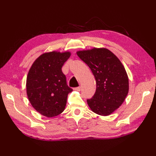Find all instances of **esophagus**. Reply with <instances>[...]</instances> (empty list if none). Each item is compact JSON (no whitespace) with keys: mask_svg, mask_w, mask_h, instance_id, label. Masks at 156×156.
<instances>
[{"mask_svg":"<svg viewBox=\"0 0 156 156\" xmlns=\"http://www.w3.org/2000/svg\"><path fill=\"white\" fill-rule=\"evenodd\" d=\"M80 89H81V88L79 87H76V88H74V90H76V91H80Z\"/></svg>","mask_w":156,"mask_h":156,"instance_id":"esophagus-1","label":"esophagus"}]
</instances>
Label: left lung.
<instances>
[{
  "instance_id": "left-lung-1",
  "label": "left lung",
  "mask_w": 156,
  "mask_h": 156,
  "mask_svg": "<svg viewBox=\"0 0 156 156\" xmlns=\"http://www.w3.org/2000/svg\"><path fill=\"white\" fill-rule=\"evenodd\" d=\"M78 56L94 74L97 89L87 103L92 112L101 116L112 113L124 102L129 92V78L123 65L107 48L78 51Z\"/></svg>"
}]
</instances>
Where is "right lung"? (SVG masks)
<instances>
[{
	"label": "right lung",
	"instance_id": "obj_1",
	"mask_svg": "<svg viewBox=\"0 0 156 156\" xmlns=\"http://www.w3.org/2000/svg\"><path fill=\"white\" fill-rule=\"evenodd\" d=\"M70 55L69 51L45 52L29 69L26 81L27 97L32 107L45 117H54L64 111L72 89L67 85L62 68Z\"/></svg>",
	"mask_w": 156,
	"mask_h": 156
}]
</instances>
